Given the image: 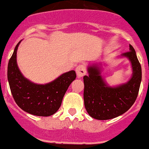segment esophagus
<instances>
[{
	"label": "esophagus",
	"mask_w": 149,
	"mask_h": 149,
	"mask_svg": "<svg viewBox=\"0 0 149 149\" xmlns=\"http://www.w3.org/2000/svg\"><path fill=\"white\" fill-rule=\"evenodd\" d=\"M76 72H77V77H83L86 74L87 72V69H86V65L84 64H80L77 67L76 69Z\"/></svg>",
	"instance_id": "esophagus-1"
}]
</instances>
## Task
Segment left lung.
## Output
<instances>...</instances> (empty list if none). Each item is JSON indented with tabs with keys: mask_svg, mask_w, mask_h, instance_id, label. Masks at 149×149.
I'll return each mask as SVG.
<instances>
[{
	"mask_svg": "<svg viewBox=\"0 0 149 149\" xmlns=\"http://www.w3.org/2000/svg\"><path fill=\"white\" fill-rule=\"evenodd\" d=\"M130 50L123 54L130 59L133 69L132 77L125 84L108 87L97 65L88 68L89 76L84 77V99L85 109L92 118L105 120L117 117L127 112L137 99L141 81V66L131 45Z\"/></svg>",
	"mask_w": 149,
	"mask_h": 149,
	"instance_id": "obj_1",
	"label": "left lung"
}]
</instances>
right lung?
I'll return each mask as SVG.
<instances>
[{
  "instance_id": "1",
  "label": "right lung",
  "mask_w": 149,
  "mask_h": 149,
  "mask_svg": "<svg viewBox=\"0 0 149 149\" xmlns=\"http://www.w3.org/2000/svg\"><path fill=\"white\" fill-rule=\"evenodd\" d=\"M19 41L9 59L8 79L15 102L25 112L38 116H49L58 110L62 98L70 84L76 79L74 70L61 75L52 82L35 84L26 79L19 71L16 62Z\"/></svg>"
}]
</instances>
